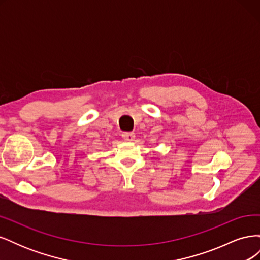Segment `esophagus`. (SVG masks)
Segmentation results:
<instances>
[{"label":"esophagus","mask_w":260,"mask_h":260,"mask_svg":"<svg viewBox=\"0 0 260 260\" xmlns=\"http://www.w3.org/2000/svg\"><path fill=\"white\" fill-rule=\"evenodd\" d=\"M121 137L124 141H133V139H135L136 136H135V133H133V132H123Z\"/></svg>","instance_id":"34e87169"}]
</instances>
